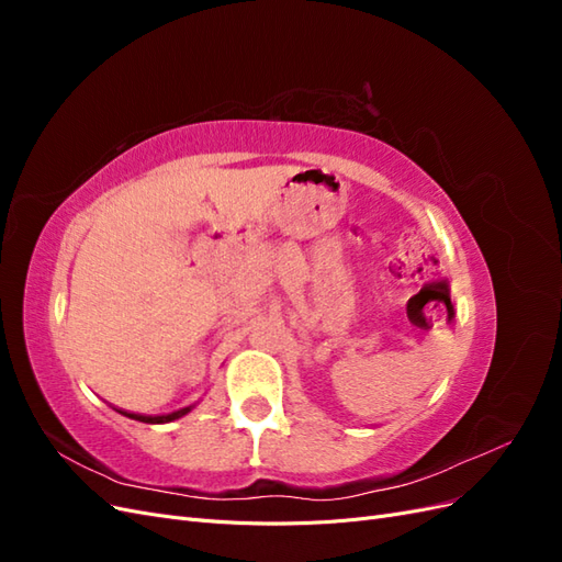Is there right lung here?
I'll list each match as a JSON object with an SVG mask.
<instances>
[{"mask_svg":"<svg viewBox=\"0 0 562 562\" xmlns=\"http://www.w3.org/2000/svg\"><path fill=\"white\" fill-rule=\"evenodd\" d=\"M192 407H194V405H187V407H182V411L168 413V415H135V413H126V411H116V413H122V415H126V417H131V419L145 422V424H166V422H173V419H178V417L187 415V413L192 411Z\"/></svg>","mask_w":562,"mask_h":562,"instance_id":"1","label":"right lung"}]
</instances>
